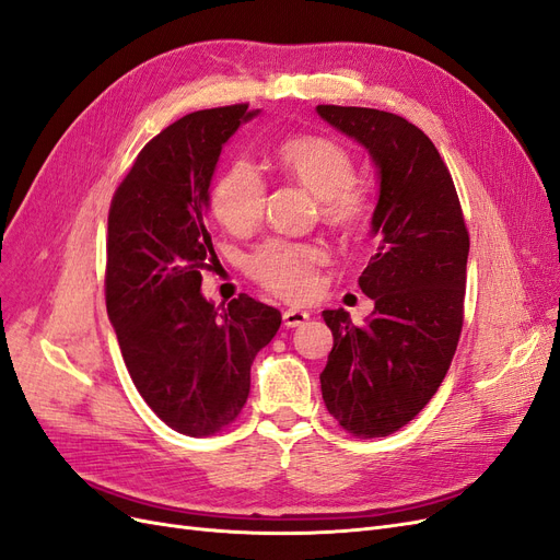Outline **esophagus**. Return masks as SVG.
I'll return each instance as SVG.
<instances>
[{
  "label": "esophagus",
  "mask_w": 560,
  "mask_h": 560,
  "mask_svg": "<svg viewBox=\"0 0 560 560\" xmlns=\"http://www.w3.org/2000/svg\"><path fill=\"white\" fill-rule=\"evenodd\" d=\"M306 318H310V314L302 312V310H285L283 312V326L285 328H298V326H302Z\"/></svg>",
  "instance_id": "esophagus-1"
}]
</instances>
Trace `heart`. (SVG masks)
<instances>
[{"instance_id": "obj_1", "label": "heart", "mask_w": 560, "mask_h": 560, "mask_svg": "<svg viewBox=\"0 0 560 560\" xmlns=\"http://www.w3.org/2000/svg\"><path fill=\"white\" fill-rule=\"evenodd\" d=\"M277 165L304 186L314 197L323 221L353 232L360 230L372 211L370 195L353 184L355 162L341 143L302 135L281 141L277 147ZM267 186L260 172L246 160L230 165L211 190V211L232 234L254 230L265 211ZM326 262V250L316 244L267 242L248 258V272L269 291L283 298L302 300L314 291L316 267Z\"/></svg>"}]
</instances>
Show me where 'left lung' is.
Returning a JSON list of instances; mask_svg holds the SVG:
<instances>
[{"label": "left lung", "instance_id": "1", "mask_svg": "<svg viewBox=\"0 0 560 560\" xmlns=\"http://www.w3.org/2000/svg\"><path fill=\"white\" fill-rule=\"evenodd\" d=\"M316 114L368 151L378 178L376 250L358 279L374 312L363 328L345 310L323 312L335 339L323 402L353 435L386 438L430 402L456 353L470 237L444 160L417 125L363 106Z\"/></svg>", "mask_w": 560, "mask_h": 560}]
</instances>
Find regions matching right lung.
Returning <instances> with one entry per match:
<instances>
[{
    "mask_svg": "<svg viewBox=\"0 0 560 560\" xmlns=\"http://www.w3.org/2000/svg\"><path fill=\"white\" fill-rule=\"evenodd\" d=\"M260 109L195 112L137 155L109 209L106 314L137 390L172 430L207 438L240 417L250 365L281 314L242 293L228 306L202 295L213 258L209 186L221 151Z\"/></svg>",
    "mask_w": 560,
    "mask_h": 560,
    "instance_id": "obj_1",
    "label": "right lung"
}]
</instances>
